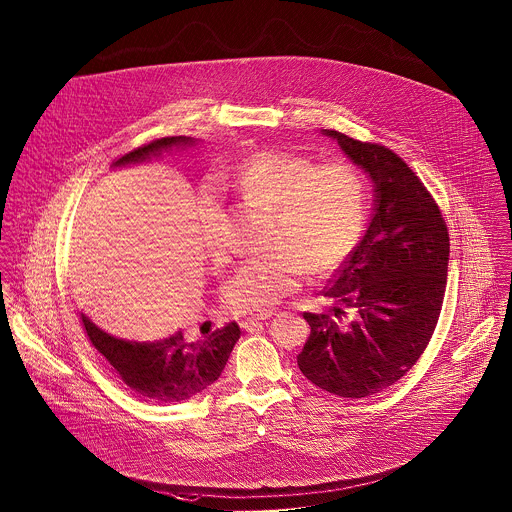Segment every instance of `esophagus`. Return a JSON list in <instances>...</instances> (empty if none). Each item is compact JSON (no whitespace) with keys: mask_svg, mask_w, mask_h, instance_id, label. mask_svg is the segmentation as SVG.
Returning <instances> with one entry per match:
<instances>
[{"mask_svg":"<svg viewBox=\"0 0 512 512\" xmlns=\"http://www.w3.org/2000/svg\"><path fill=\"white\" fill-rule=\"evenodd\" d=\"M273 316V312H265V314H253V316H247L245 320H241V326L245 328V330H249V328H253V326H259V324H263L265 320H269Z\"/></svg>","mask_w":512,"mask_h":512,"instance_id":"esophagus-1","label":"esophagus"}]
</instances>
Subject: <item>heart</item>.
<instances>
[{
  "label": "heart",
  "mask_w": 512,
  "mask_h": 512,
  "mask_svg": "<svg viewBox=\"0 0 512 512\" xmlns=\"http://www.w3.org/2000/svg\"><path fill=\"white\" fill-rule=\"evenodd\" d=\"M227 180L273 215V251L239 265L229 281L227 303L235 312H271L307 271L324 275L336 269L364 229L366 186L348 164H312L299 154L259 150L243 158ZM202 233L209 247L221 245L207 202Z\"/></svg>",
  "instance_id": "heart-1"
}]
</instances>
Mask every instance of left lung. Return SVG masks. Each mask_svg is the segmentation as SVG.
Masks as SVG:
<instances>
[{"mask_svg": "<svg viewBox=\"0 0 512 512\" xmlns=\"http://www.w3.org/2000/svg\"><path fill=\"white\" fill-rule=\"evenodd\" d=\"M320 134L370 178L374 207L364 237L324 291L336 301L333 314H303L310 336L297 362L314 386L368 398L408 374L435 330L449 233L435 200L398 154L336 130Z\"/></svg>", "mask_w": 512, "mask_h": 512, "instance_id": "1", "label": "left lung"}]
</instances>
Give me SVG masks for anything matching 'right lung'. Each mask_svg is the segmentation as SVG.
<instances>
[{
    "label": "right lung",
    "mask_w": 512,
    "mask_h": 512,
    "mask_svg": "<svg viewBox=\"0 0 512 512\" xmlns=\"http://www.w3.org/2000/svg\"><path fill=\"white\" fill-rule=\"evenodd\" d=\"M196 142L192 136L160 138L124 154L112 162V168L144 164L172 148H186ZM81 318L89 340L120 380L144 402L154 404H178L202 394L221 376L241 334L237 322H227L200 340L186 338L182 330L158 340H126L106 332L83 312Z\"/></svg>",
    "instance_id": "obj_1"
}]
</instances>
